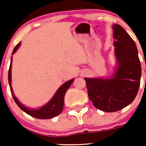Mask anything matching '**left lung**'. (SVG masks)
<instances>
[{
	"label": "left lung",
	"instance_id": "8db88e82",
	"mask_svg": "<svg viewBox=\"0 0 146 146\" xmlns=\"http://www.w3.org/2000/svg\"><path fill=\"white\" fill-rule=\"evenodd\" d=\"M117 66L108 78H86L88 95L95 108L102 111L123 109L136 98L141 67L135 41L119 25H113Z\"/></svg>",
	"mask_w": 146,
	"mask_h": 146
}]
</instances>
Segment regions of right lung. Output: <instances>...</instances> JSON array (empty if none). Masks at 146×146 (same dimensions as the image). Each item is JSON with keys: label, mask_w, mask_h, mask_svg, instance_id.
Segmentation results:
<instances>
[{"label": "right lung", "mask_w": 146, "mask_h": 146, "mask_svg": "<svg viewBox=\"0 0 146 146\" xmlns=\"http://www.w3.org/2000/svg\"><path fill=\"white\" fill-rule=\"evenodd\" d=\"M21 42H19L15 46L14 50H13L12 55H14L16 53L18 48H19V46H21ZM11 64H12V56L11 57V62H10L9 73H8V81H9L10 90H11L13 98H14L16 104L18 106V107L21 110H23L25 113L29 115L30 116L37 119H48L53 118V117L59 115L63 110L64 103V99L65 93H66V91L71 85V84L73 82L74 78L64 83L58 88L56 93H55L53 98H51V100H50V101L43 106L38 108H31L23 105L18 100V98L15 96L12 87H11Z\"/></svg>", "instance_id": "add662e5"}]
</instances>
